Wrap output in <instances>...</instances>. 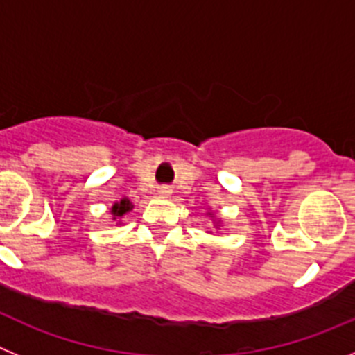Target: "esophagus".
<instances>
[{"label": "esophagus", "mask_w": 355, "mask_h": 355, "mask_svg": "<svg viewBox=\"0 0 355 355\" xmlns=\"http://www.w3.org/2000/svg\"><path fill=\"white\" fill-rule=\"evenodd\" d=\"M156 192H158V196H163V197H168L172 193V188L171 187H167V184H165V187H159L158 190H156Z\"/></svg>", "instance_id": "esophagus-1"}]
</instances>
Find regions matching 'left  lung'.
Wrapping results in <instances>:
<instances>
[{
  "mask_svg": "<svg viewBox=\"0 0 355 355\" xmlns=\"http://www.w3.org/2000/svg\"><path fill=\"white\" fill-rule=\"evenodd\" d=\"M213 224H215L216 227H218V224H220V220H213Z\"/></svg>",
  "mask_w": 355,
  "mask_h": 355,
  "instance_id": "obj_1",
  "label": "left lung"
}]
</instances>
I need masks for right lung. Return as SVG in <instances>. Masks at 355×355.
<instances>
[{
    "instance_id": "add662e5",
    "label": "right lung",
    "mask_w": 355,
    "mask_h": 355,
    "mask_svg": "<svg viewBox=\"0 0 355 355\" xmlns=\"http://www.w3.org/2000/svg\"><path fill=\"white\" fill-rule=\"evenodd\" d=\"M131 209H133V205H131V200L130 199H121L119 202H115L114 206H112V209H110V216H112V220H117L121 222V218L126 213H130Z\"/></svg>"
}]
</instances>
